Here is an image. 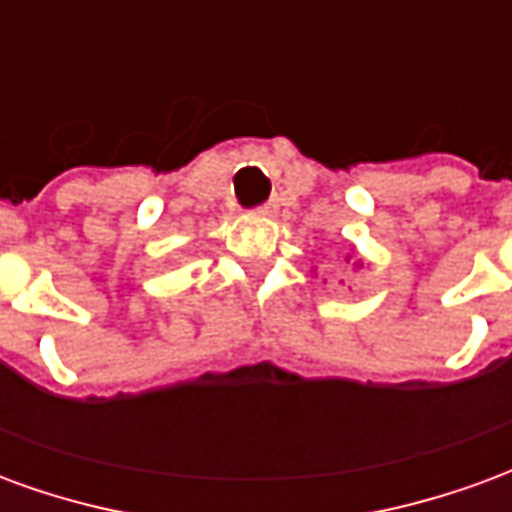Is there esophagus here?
<instances>
[{
    "mask_svg": "<svg viewBox=\"0 0 512 512\" xmlns=\"http://www.w3.org/2000/svg\"><path fill=\"white\" fill-rule=\"evenodd\" d=\"M255 213H260V216H274V213H277V205H274V202H266V205H260Z\"/></svg>",
    "mask_w": 512,
    "mask_h": 512,
    "instance_id": "esophagus-1",
    "label": "esophagus"
}]
</instances>
